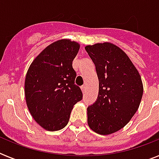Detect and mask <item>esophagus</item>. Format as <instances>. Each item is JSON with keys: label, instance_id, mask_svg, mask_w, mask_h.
Instances as JSON below:
<instances>
[{"label": "esophagus", "instance_id": "34e87169", "mask_svg": "<svg viewBox=\"0 0 159 159\" xmlns=\"http://www.w3.org/2000/svg\"><path fill=\"white\" fill-rule=\"evenodd\" d=\"M81 89H82V92H86V89H87V87H86V85H83V86H82V87H81Z\"/></svg>", "mask_w": 159, "mask_h": 159}]
</instances>
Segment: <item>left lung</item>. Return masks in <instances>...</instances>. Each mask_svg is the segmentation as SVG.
<instances>
[{"mask_svg":"<svg viewBox=\"0 0 159 159\" xmlns=\"http://www.w3.org/2000/svg\"><path fill=\"white\" fill-rule=\"evenodd\" d=\"M96 66L99 92L87 107V123L106 135L126 125L138 110L143 87L138 70L122 49L111 43L85 47Z\"/></svg>","mask_w":159,"mask_h":159,"instance_id":"1","label":"left lung"}]
</instances>
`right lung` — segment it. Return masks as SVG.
I'll use <instances>...</instances> for the list:
<instances>
[{"label":"right lung","mask_w":159,"mask_h":159,"mask_svg":"<svg viewBox=\"0 0 159 159\" xmlns=\"http://www.w3.org/2000/svg\"><path fill=\"white\" fill-rule=\"evenodd\" d=\"M79 48L69 39L56 41L35 57L26 73V104L34 120L46 130L64 128L73 106L82 99L72 67Z\"/></svg>","instance_id":"1"}]
</instances>
